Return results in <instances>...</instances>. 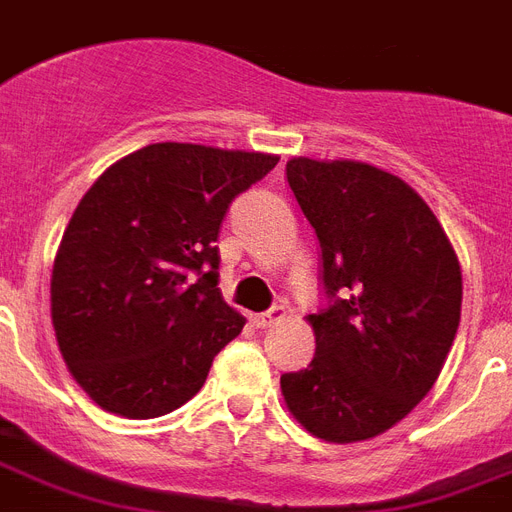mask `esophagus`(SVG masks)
<instances>
[{"label": "esophagus", "mask_w": 512, "mask_h": 512, "mask_svg": "<svg viewBox=\"0 0 512 512\" xmlns=\"http://www.w3.org/2000/svg\"><path fill=\"white\" fill-rule=\"evenodd\" d=\"M282 319H284V308L273 306L271 311H265V314H255V317H252V325H255L257 330H268V327H273L276 322H282Z\"/></svg>", "instance_id": "esophagus-1"}]
</instances>
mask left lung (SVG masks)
<instances>
[{
    "mask_svg": "<svg viewBox=\"0 0 512 512\" xmlns=\"http://www.w3.org/2000/svg\"><path fill=\"white\" fill-rule=\"evenodd\" d=\"M287 182L319 239L327 308L308 317L317 354L284 373V403L327 443L376 438L438 381L462 268L424 198L389 171L292 158Z\"/></svg>",
    "mask_w": 512,
    "mask_h": 512,
    "instance_id": "8db88e82",
    "label": "left lung"
}]
</instances>
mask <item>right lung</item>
Here are the masks:
<instances>
[{"instance_id": "add662e5", "label": "right lung", "mask_w": 512, "mask_h": 512, "mask_svg": "<svg viewBox=\"0 0 512 512\" xmlns=\"http://www.w3.org/2000/svg\"><path fill=\"white\" fill-rule=\"evenodd\" d=\"M276 155L147 144L112 163L66 225L50 276L58 349L93 403L126 419L177 411L244 327L217 287L233 198Z\"/></svg>"}]
</instances>
